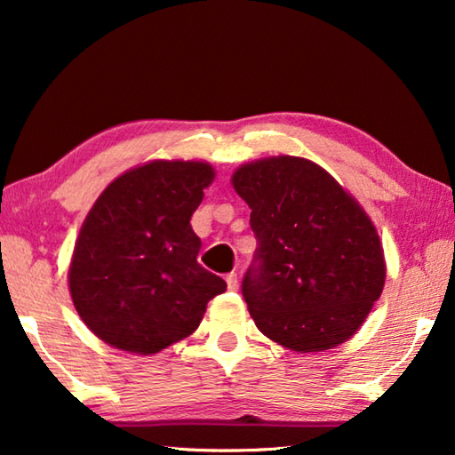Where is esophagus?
Wrapping results in <instances>:
<instances>
[{"mask_svg": "<svg viewBox=\"0 0 455 455\" xmlns=\"http://www.w3.org/2000/svg\"><path fill=\"white\" fill-rule=\"evenodd\" d=\"M227 284H228L230 291H236L238 289V276H236V273H228L227 275Z\"/></svg>", "mask_w": 455, "mask_h": 455, "instance_id": "1", "label": "esophagus"}]
</instances>
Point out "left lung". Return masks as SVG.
Here are the masks:
<instances>
[{
	"mask_svg": "<svg viewBox=\"0 0 455 455\" xmlns=\"http://www.w3.org/2000/svg\"><path fill=\"white\" fill-rule=\"evenodd\" d=\"M233 187L257 236L243 297L260 333L301 353L355 335L385 284L379 235L357 200L299 156L243 164Z\"/></svg>",
	"mask_w": 455,
	"mask_h": 455,
	"instance_id": "left-lung-1",
	"label": "left lung"
}]
</instances>
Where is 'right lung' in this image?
<instances>
[{
	"label": "right lung",
	"mask_w": 455,
	"mask_h": 455,
	"mask_svg": "<svg viewBox=\"0 0 455 455\" xmlns=\"http://www.w3.org/2000/svg\"><path fill=\"white\" fill-rule=\"evenodd\" d=\"M214 168L152 160L106 187L80 228L68 271L76 311L112 347L152 355L195 333L227 283L198 265L190 227Z\"/></svg>",
	"instance_id": "obj_1"
}]
</instances>
